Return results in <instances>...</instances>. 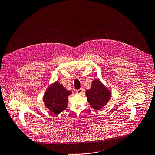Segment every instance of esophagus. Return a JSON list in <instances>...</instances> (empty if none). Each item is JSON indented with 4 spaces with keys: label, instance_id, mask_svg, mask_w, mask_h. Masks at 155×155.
I'll use <instances>...</instances> for the list:
<instances>
[{
    "label": "esophagus",
    "instance_id": "obj_1",
    "mask_svg": "<svg viewBox=\"0 0 155 155\" xmlns=\"http://www.w3.org/2000/svg\"><path fill=\"white\" fill-rule=\"evenodd\" d=\"M76 92H77V94H81L83 92V88H80V89H78V90H77V91H76Z\"/></svg>",
    "mask_w": 155,
    "mask_h": 155
}]
</instances>
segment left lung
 I'll return each mask as SVG.
<instances>
[{
	"instance_id": "left-lung-1",
	"label": "left lung",
	"mask_w": 155,
	"mask_h": 155,
	"mask_svg": "<svg viewBox=\"0 0 155 155\" xmlns=\"http://www.w3.org/2000/svg\"><path fill=\"white\" fill-rule=\"evenodd\" d=\"M86 95L90 105L95 110H99L105 106L111 96L110 91L99 80L93 81L91 88L86 91Z\"/></svg>"
}]
</instances>
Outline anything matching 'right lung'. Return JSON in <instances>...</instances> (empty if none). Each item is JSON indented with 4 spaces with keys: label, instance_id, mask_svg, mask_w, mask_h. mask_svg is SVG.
<instances>
[{
    "label": "right lung",
    "instance_id": "right-lung-1",
    "mask_svg": "<svg viewBox=\"0 0 155 155\" xmlns=\"http://www.w3.org/2000/svg\"><path fill=\"white\" fill-rule=\"evenodd\" d=\"M71 91H67L59 82H55L46 91L43 101L47 108L55 114L64 110L68 104V96Z\"/></svg>",
    "mask_w": 155,
    "mask_h": 155
}]
</instances>
